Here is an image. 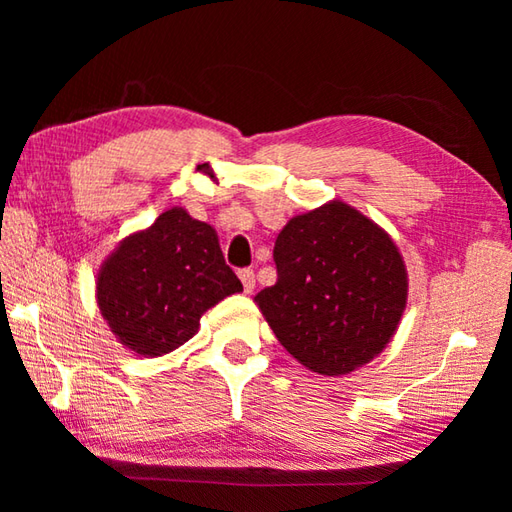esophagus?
<instances>
[{"instance_id":"1","label":"esophagus","mask_w":512,"mask_h":512,"mask_svg":"<svg viewBox=\"0 0 512 512\" xmlns=\"http://www.w3.org/2000/svg\"><path fill=\"white\" fill-rule=\"evenodd\" d=\"M239 279H242L244 284V292H253L255 290V273L250 268L239 270Z\"/></svg>"}]
</instances>
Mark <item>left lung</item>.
<instances>
[{"mask_svg": "<svg viewBox=\"0 0 512 512\" xmlns=\"http://www.w3.org/2000/svg\"><path fill=\"white\" fill-rule=\"evenodd\" d=\"M275 286L255 301L301 365L339 376L383 352L407 303L396 244L343 202L297 215L279 233Z\"/></svg>", "mask_w": 512, "mask_h": 512, "instance_id": "1", "label": "left lung"}]
</instances>
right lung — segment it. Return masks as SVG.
I'll return each mask as SVG.
<instances>
[{"instance_id": "add662e5", "label": "right lung", "mask_w": 512, "mask_h": 512, "mask_svg": "<svg viewBox=\"0 0 512 512\" xmlns=\"http://www.w3.org/2000/svg\"><path fill=\"white\" fill-rule=\"evenodd\" d=\"M242 290L209 224L169 209L147 231L127 237L103 264L96 299L123 345L162 356L198 332L200 317Z\"/></svg>"}]
</instances>
